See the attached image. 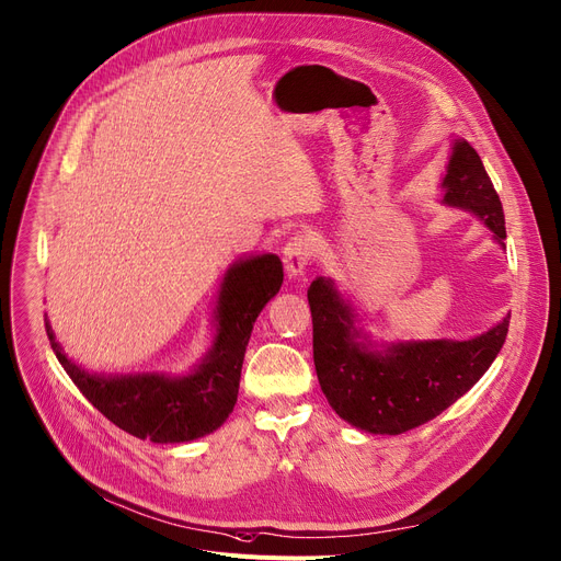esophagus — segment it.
Segmentation results:
<instances>
[{
	"instance_id": "1",
	"label": "esophagus",
	"mask_w": 561,
	"mask_h": 561,
	"mask_svg": "<svg viewBox=\"0 0 561 561\" xmlns=\"http://www.w3.org/2000/svg\"><path fill=\"white\" fill-rule=\"evenodd\" d=\"M317 251V242L312 236L301 233V236H294L285 249H283V262H285V272L289 278H299L304 276V272L308 270L310 260Z\"/></svg>"
}]
</instances>
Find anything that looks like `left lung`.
<instances>
[{
	"mask_svg": "<svg viewBox=\"0 0 561 561\" xmlns=\"http://www.w3.org/2000/svg\"><path fill=\"white\" fill-rule=\"evenodd\" d=\"M442 204L473 213L505 249V215L478 151L455 138ZM314 369L328 403L371 435H401L435 419L484 376L501 353L510 314L471 340L376 342L333 278L308 287Z\"/></svg>",
	"mask_w": 561,
	"mask_h": 561,
	"instance_id": "left-lung-1",
	"label": "left lung"
}]
</instances>
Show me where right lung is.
Segmentation results:
<instances>
[{"label":"right lung","mask_w":561,"mask_h":561,"mask_svg":"<svg viewBox=\"0 0 561 561\" xmlns=\"http://www.w3.org/2000/svg\"><path fill=\"white\" fill-rule=\"evenodd\" d=\"M283 285V262L274 253L244 255L230 265L217 289L215 335L206 355L187 374H96L79 367L56 342L49 344L83 397L122 431L153 444L206 437L233 412L244 351L262 308Z\"/></svg>","instance_id":"1"}]
</instances>
